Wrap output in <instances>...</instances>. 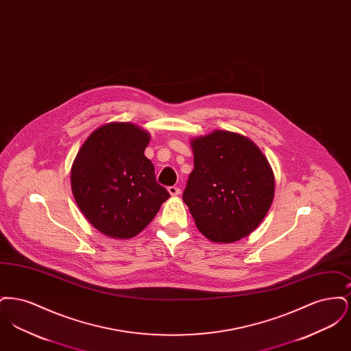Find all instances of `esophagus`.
I'll return each instance as SVG.
<instances>
[{"label":"esophagus","mask_w":351,"mask_h":351,"mask_svg":"<svg viewBox=\"0 0 351 351\" xmlns=\"http://www.w3.org/2000/svg\"><path fill=\"white\" fill-rule=\"evenodd\" d=\"M168 192L171 196H179L180 195V188L178 186H168Z\"/></svg>","instance_id":"esophagus-1"}]
</instances>
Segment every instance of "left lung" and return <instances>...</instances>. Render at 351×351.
I'll return each mask as SVG.
<instances>
[{
  "label": "left lung",
  "instance_id": "8db88e82",
  "mask_svg": "<svg viewBox=\"0 0 351 351\" xmlns=\"http://www.w3.org/2000/svg\"><path fill=\"white\" fill-rule=\"evenodd\" d=\"M193 171L183 200L201 233L232 243L254 232L274 200L275 179L266 156L241 134L215 130L191 141Z\"/></svg>",
  "mask_w": 351,
  "mask_h": 351
}]
</instances>
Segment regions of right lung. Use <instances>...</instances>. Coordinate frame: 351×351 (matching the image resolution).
<instances>
[{"label":"right lung","mask_w":351,"mask_h":351,"mask_svg":"<svg viewBox=\"0 0 351 351\" xmlns=\"http://www.w3.org/2000/svg\"><path fill=\"white\" fill-rule=\"evenodd\" d=\"M150 134L129 122L96 129L71 169L73 197L102 234L128 239L141 233L169 197L145 156Z\"/></svg>","instance_id":"right-lung-1"}]
</instances>
